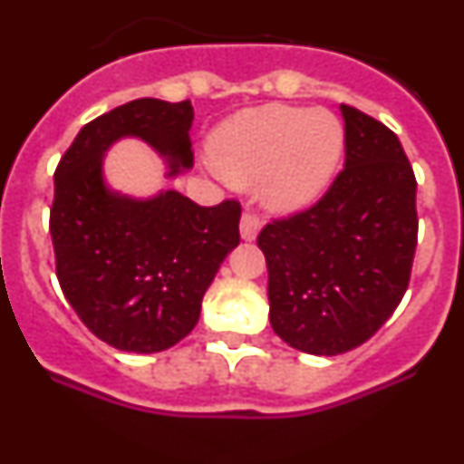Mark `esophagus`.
<instances>
[{
    "label": "esophagus",
    "mask_w": 464,
    "mask_h": 464,
    "mask_svg": "<svg viewBox=\"0 0 464 464\" xmlns=\"http://www.w3.org/2000/svg\"><path fill=\"white\" fill-rule=\"evenodd\" d=\"M239 232L244 241H256L257 232H260V220H257L256 216H251V213H244V216H241Z\"/></svg>",
    "instance_id": "34e87169"
}]
</instances>
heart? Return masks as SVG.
Segmentation results:
<instances>
[{
  "label": "heart",
  "instance_id": "1",
  "mask_svg": "<svg viewBox=\"0 0 464 464\" xmlns=\"http://www.w3.org/2000/svg\"><path fill=\"white\" fill-rule=\"evenodd\" d=\"M343 155V127L321 109L272 104L241 111L213 132V169L237 188L260 183L262 204L288 216L325 195Z\"/></svg>",
  "mask_w": 464,
  "mask_h": 464
}]
</instances>
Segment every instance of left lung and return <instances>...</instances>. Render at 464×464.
I'll return each instance as SVG.
<instances>
[{
	"label": "left lung",
	"instance_id": "1",
	"mask_svg": "<svg viewBox=\"0 0 464 464\" xmlns=\"http://www.w3.org/2000/svg\"><path fill=\"white\" fill-rule=\"evenodd\" d=\"M346 162L321 202L257 237L269 272V323L311 355L353 351L407 293L416 253V176L395 132L351 106Z\"/></svg>",
	"mask_w": 464,
	"mask_h": 464
}]
</instances>
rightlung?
Here are the masks:
<instances>
[{
  "label": "right lung",
  "mask_w": 464,
  "mask_h": 464,
  "mask_svg": "<svg viewBox=\"0 0 464 464\" xmlns=\"http://www.w3.org/2000/svg\"><path fill=\"white\" fill-rule=\"evenodd\" d=\"M190 125V102L134 100L88 122L55 169L57 281L94 337L127 353H160L188 337L239 246L237 202L199 207L174 188L134 197L106 181L104 158L122 139L150 146L167 179L186 174Z\"/></svg>",
  "instance_id": "1"
}]
</instances>
